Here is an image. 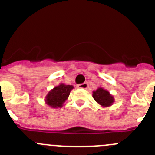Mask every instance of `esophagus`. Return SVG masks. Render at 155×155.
<instances>
[{
	"label": "esophagus",
	"mask_w": 155,
	"mask_h": 155,
	"mask_svg": "<svg viewBox=\"0 0 155 155\" xmlns=\"http://www.w3.org/2000/svg\"><path fill=\"white\" fill-rule=\"evenodd\" d=\"M77 87H78V88H83V89H87V87H88V84H87V82H84V83H82V84H78V85H77Z\"/></svg>",
	"instance_id": "34e87169"
}]
</instances>
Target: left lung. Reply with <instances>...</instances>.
Masks as SVG:
<instances>
[{
	"instance_id": "obj_1",
	"label": "left lung",
	"mask_w": 155,
	"mask_h": 155,
	"mask_svg": "<svg viewBox=\"0 0 155 155\" xmlns=\"http://www.w3.org/2000/svg\"><path fill=\"white\" fill-rule=\"evenodd\" d=\"M92 95L94 99L102 107H109L114 102L113 95L102 87H98V89L93 91Z\"/></svg>"
}]
</instances>
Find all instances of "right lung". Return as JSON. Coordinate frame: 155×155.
<instances>
[{
	"label": "right lung",
	"mask_w": 155,
	"mask_h": 155,
	"mask_svg": "<svg viewBox=\"0 0 155 155\" xmlns=\"http://www.w3.org/2000/svg\"><path fill=\"white\" fill-rule=\"evenodd\" d=\"M73 88L74 86L66 85L64 84H61L53 87L45 98L46 104L52 108H61Z\"/></svg>",
	"instance_id": "obj_1"
}]
</instances>
